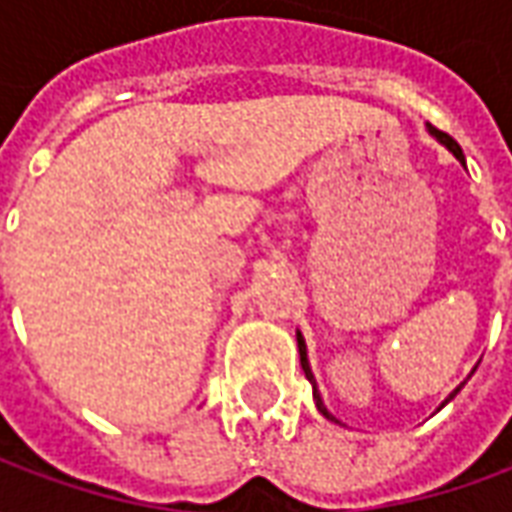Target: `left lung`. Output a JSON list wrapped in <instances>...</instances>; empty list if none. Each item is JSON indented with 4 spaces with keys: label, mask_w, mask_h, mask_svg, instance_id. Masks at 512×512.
Listing matches in <instances>:
<instances>
[{
    "label": "left lung",
    "mask_w": 512,
    "mask_h": 512,
    "mask_svg": "<svg viewBox=\"0 0 512 512\" xmlns=\"http://www.w3.org/2000/svg\"><path fill=\"white\" fill-rule=\"evenodd\" d=\"M428 134L433 136V139H436V142H439V145H444L447 147V150H450L452 156L458 158V161H461L463 167H466V156H463V150H461V145H458V142H455V139H452L450 134H444V131H439V128H433L428 123ZM296 343H299V356H301V370H304V376H307V381H310L312 384V397H315V406H318V411H321L323 417L326 419H332V422H340V419L334 417L332 411H329V408H326V403H323V397H321V389H318V384H315V376H312V367H310V359H307V343H304V337H301V332H296ZM463 384H466V381H463ZM461 384V386H463ZM461 386H455V389H452L450 392V397H447V400H444V403H441L439 408H444L447 406V403H450L452 397L458 395V392H461Z\"/></svg>",
    "instance_id": "left-lung-1"
}]
</instances>
